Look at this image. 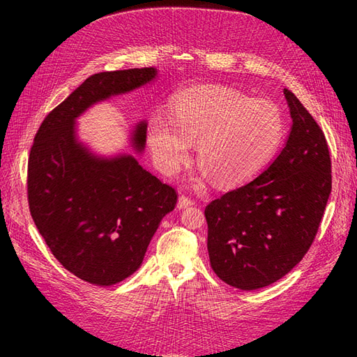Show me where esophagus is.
<instances>
[{
	"mask_svg": "<svg viewBox=\"0 0 357 357\" xmlns=\"http://www.w3.org/2000/svg\"><path fill=\"white\" fill-rule=\"evenodd\" d=\"M190 205H193V199H190V198L186 197V195L178 197L177 207H178L180 210H181V208H188V207H190Z\"/></svg>",
	"mask_w": 357,
	"mask_h": 357,
	"instance_id": "1",
	"label": "esophagus"
}]
</instances>
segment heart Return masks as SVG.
<instances>
[{"instance_id": "1", "label": "heart", "mask_w": 357, "mask_h": 357, "mask_svg": "<svg viewBox=\"0 0 357 357\" xmlns=\"http://www.w3.org/2000/svg\"><path fill=\"white\" fill-rule=\"evenodd\" d=\"M169 117L155 114L147 123L155 164L164 174L174 176L198 143V185L211 176L222 188L253 180L271 165L286 135L284 116L275 102L218 84L177 95Z\"/></svg>"}]
</instances>
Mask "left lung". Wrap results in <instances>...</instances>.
I'll list each match as a JSON object with an SVG mask.
<instances>
[{
  "instance_id": "obj_1",
  "label": "left lung",
  "mask_w": 357,
  "mask_h": 357,
  "mask_svg": "<svg viewBox=\"0 0 357 357\" xmlns=\"http://www.w3.org/2000/svg\"><path fill=\"white\" fill-rule=\"evenodd\" d=\"M283 92L291 126L282 152L256 178L205 207L213 271L241 290L273 284L301 262L332 189L325 134L296 96Z\"/></svg>"
}]
</instances>
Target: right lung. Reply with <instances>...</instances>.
Wrapping results in <instances>:
<instances>
[{
  "label": "right lung",
  "mask_w": 357,
  "mask_h": 357,
  "mask_svg": "<svg viewBox=\"0 0 357 357\" xmlns=\"http://www.w3.org/2000/svg\"><path fill=\"white\" fill-rule=\"evenodd\" d=\"M158 70L93 74L43 121L28 160V202L38 232L61 265L96 286H112L142 265L160 220L177 193L150 174L134 155L93 153L77 134L92 105L152 83ZM147 122L131 132L143 153Z\"/></svg>",
  "instance_id": "right-lung-1"
}]
</instances>
